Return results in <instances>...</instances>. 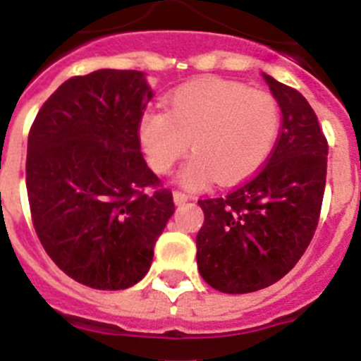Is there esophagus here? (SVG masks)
<instances>
[{
  "instance_id": "1",
  "label": "esophagus",
  "mask_w": 361,
  "mask_h": 361,
  "mask_svg": "<svg viewBox=\"0 0 361 361\" xmlns=\"http://www.w3.org/2000/svg\"><path fill=\"white\" fill-rule=\"evenodd\" d=\"M173 197H174V203H176L178 207H180V204H185L188 200H190V197H188L187 194H183V192H178V190L174 192Z\"/></svg>"
}]
</instances>
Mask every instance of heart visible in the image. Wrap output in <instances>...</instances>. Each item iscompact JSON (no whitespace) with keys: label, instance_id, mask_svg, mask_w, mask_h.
Returning a JSON list of instances; mask_svg holds the SVG:
<instances>
[{"label":"heart","instance_id":"b5f03b06","mask_svg":"<svg viewBox=\"0 0 361 361\" xmlns=\"http://www.w3.org/2000/svg\"><path fill=\"white\" fill-rule=\"evenodd\" d=\"M281 130V110L269 92L251 90L230 80L197 78L167 97V112L140 117L139 140L157 173H169L187 153L194 157L181 169L180 183L200 188L217 178L235 183L267 161Z\"/></svg>","mask_w":361,"mask_h":361}]
</instances>
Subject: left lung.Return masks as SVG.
I'll return each instance as SVG.
<instances>
[{
  "label": "left lung",
  "mask_w": 361,
  "mask_h": 361,
  "mask_svg": "<svg viewBox=\"0 0 361 361\" xmlns=\"http://www.w3.org/2000/svg\"><path fill=\"white\" fill-rule=\"evenodd\" d=\"M281 109V131L264 169L224 197L201 200L197 269L212 288L247 294L287 274L321 214L328 142L301 92L262 73Z\"/></svg>",
  "instance_id": "obj_1"
}]
</instances>
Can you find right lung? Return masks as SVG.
Wrapping results in <instances>:
<instances>
[{"instance_id": "add662e5", "label": "right lung", "mask_w": 361, "mask_h": 361, "mask_svg": "<svg viewBox=\"0 0 361 361\" xmlns=\"http://www.w3.org/2000/svg\"><path fill=\"white\" fill-rule=\"evenodd\" d=\"M153 96L140 71H94L63 82L30 130L26 190L37 237L90 288L139 283L174 214L173 192L158 187L140 153L139 123Z\"/></svg>"}]
</instances>
